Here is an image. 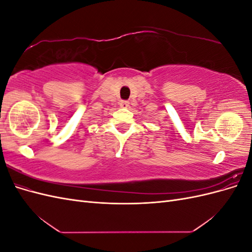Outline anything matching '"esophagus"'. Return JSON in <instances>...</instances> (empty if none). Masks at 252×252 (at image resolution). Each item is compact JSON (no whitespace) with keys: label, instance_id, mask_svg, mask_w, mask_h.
I'll return each instance as SVG.
<instances>
[{"label":"esophagus","instance_id":"34e87169","mask_svg":"<svg viewBox=\"0 0 252 252\" xmlns=\"http://www.w3.org/2000/svg\"><path fill=\"white\" fill-rule=\"evenodd\" d=\"M120 106H121V107H128V106H129V102L126 101V100H122V101L120 102Z\"/></svg>","mask_w":252,"mask_h":252}]
</instances>
